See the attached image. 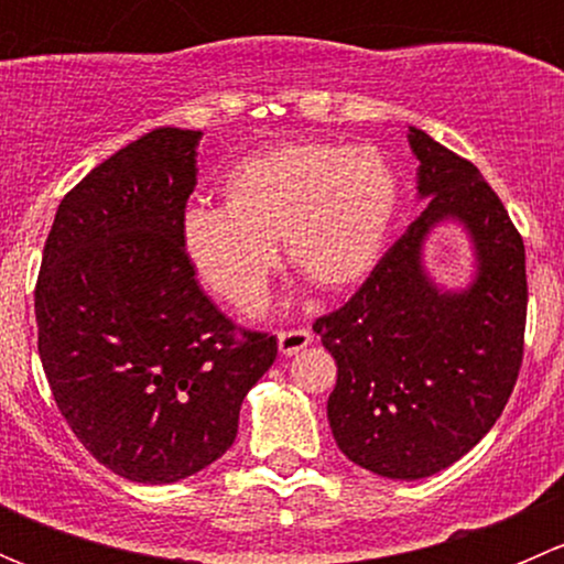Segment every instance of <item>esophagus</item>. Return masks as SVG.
<instances>
[{"instance_id": "obj_1", "label": "esophagus", "mask_w": 564, "mask_h": 564, "mask_svg": "<svg viewBox=\"0 0 564 564\" xmlns=\"http://www.w3.org/2000/svg\"><path fill=\"white\" fill-rule=\"evenodd\" d=\"M308 344V329H281V333H278V349H281V355H297V351L305 349Z\"/></svg>"}]
</instances>
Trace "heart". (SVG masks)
<instances>
[{
  "instance_id": "1",
  "label": "heart",
  "mask_w": 564,
  "mask_h": 564,
  "mask_svg": "<svg viewBox=\"0 0 564 564\" xmlns=\"http://www.w3.org/2000/svg\"><path fill=\"white\" fill-rule=\"evenodd\" d=\"M220 196L224 209H185L180 246L209 292L250 311L278 270L281 240L294 270L324 292L366 281L388 248L401 185L377 147L303 141L237 163Z\"/></svg>"
}]
</instances>
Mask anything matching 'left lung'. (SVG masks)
I'll use <instances>...</instances> for the list:
<instances>
[{"instance_id": "obj_1", "label": "left lung", "mask_w": 564, "mask_h": 564, "mask_svg": "<svg viewBox=\"0 0 564 564\" xmlns=\"http://www.w3.org/2000/svg\"><path fill=\"white\" fill-rule=\"evenodd\" d=\"M420 218L360 292L314 333L335 357L327 420L335 445L390 480H423L456 464L502 414L524 355V242L469 161L409 128ZM467 235L473 275L442 288L424 267L440 225Z\"/></svg>"}]
</instances>
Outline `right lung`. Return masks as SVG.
Here are the masks:
<instances>
[{
    "instance_id": "1",
    "label": "right lung",
    "mask_w": 564,
    "mask_h": 564,
    "mask_svg": "<svg viewBox=\"0 0 564 564\" xmlns=\"http://www.w3.org/2000/svg\"><path fill=\"white\" fill-rule=\"evenodd\" d=\"M202 130L155 128L65 198L40 261L37 351L62 417L113 475L166 486L218 460L278 340L235 335L180 246Z\"/></svg>"
}]
</instances>
